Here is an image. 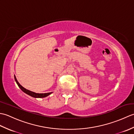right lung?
Segmentation results:
<instances>
[{"mask_svg": "<svg viewBox=\"0 0 134 134\" xmlns=\"http://www.w3.org/2000/svg\"><path fill=\"white\" fill-rule=\"evenodd\" d=\"M14 79H15V81L16 82V83L18 85V86H19V87L21 89L24 93H25L29 95L30 96L33 97L35 98H44L45 97H47L49 96V94H51V93H52V92H50V93H36L35 92H33L32 91H30L29 90H27L26 89H25L23 86H22L21 85L19 84V82L17 81V79L15 77V76L14 75Z\"/></svg>", "mask_w": 134, "mask_h": 134, "instance_id": "obj_1", "label": "right lung"}]
</instances>
